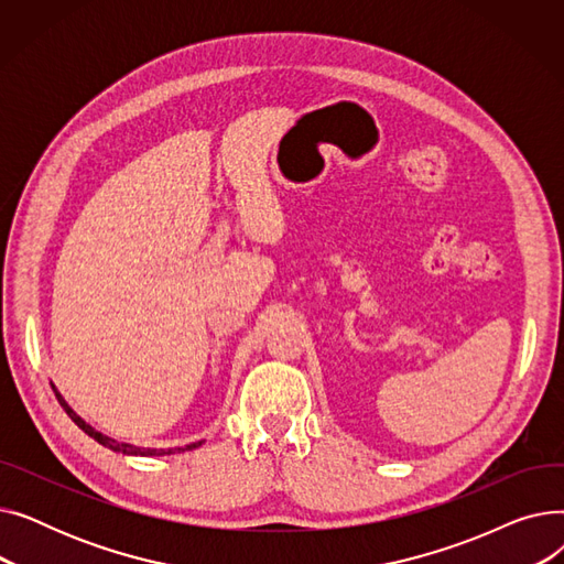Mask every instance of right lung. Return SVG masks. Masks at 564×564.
<instances>
[{"mask_svg":"<svg viewBox=\"0 0 564 564\" xmlns=\"http://www.w3.org/2000/svg\"><path fill=\"white\" fill-rule=\"evenodd\" d=\"M52 389H54V395H56V400H58V404H62L64 409H66V413L70 416V421L79 427V430H84V434H88L91 438H96L100 446H105V448H109V451H113V453H123V455H134V457H160V455H173V453H185V451H194V448H198L203 441H196V443H189V446H185V448H169V451H158V448H139V446H132V443H123V441H116V438H111V436H107V434H102V432H98L96 427H91L88 425L82 416H77V413L73 411V406L64 400V395L56 391V387L52 383Z\"/></svg>","mask_w":564,"mask_h":564,"instance_id":"add662e5","label":"right lung"}]
</instances>
